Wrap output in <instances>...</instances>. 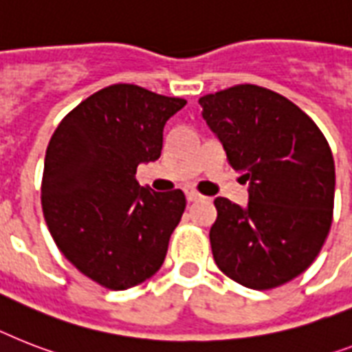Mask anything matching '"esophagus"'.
Listing matches in <instances>:
<instances>
[{"label": "esophagus", "mask_w": 352, "mask_h": 352, "mask_svg": "<svg viewBox=\"0 0 352 352\" xmlns=\"http://www.w3.org/2000/svg\"><path fill=\"white\" fill-rule=\"evenodd\" d=\"M186 197H188V201H190V202H197V201H201V199H202L201 193H197V191H193V190L186 191Z\"/></svg>", "instance_id": "34e87169"}]
</instances>
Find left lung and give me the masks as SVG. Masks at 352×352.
Returning <instances> with one entry per match:
<instances>
[{
	"mask_svg": "<svg viewBox=\"0 0 352 352\" xmlns=\"http://www.w3.org/2000/svg\"><path fill=\"white\" fill-rule=\"evenodd\" d=\"M199 102L231 168L250 186L245 206L215 199V264L251 289L278 287L313 264L331 230L329 144L307 113L267 88L236 85Z\"/></svg>",
	"mask_w": 352,
	"mask_h": 352,
	"instance_id": "left-lung-1",
	"label": "left lung"
}]
</instances>
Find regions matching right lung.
<instances>
[{
    "label": "right lung",
    "instance_id": "1",
    "mask_svg": "<svg viewBox=\"0 0 352 352\" xmlns=\"http://www.w3.org/2000/svg\"><path fill=\"white\" fill-rule=\"evenodd\" d=\"M184 104L111 85L77 104L48 142L41 182L48 231L65 258L102 287H133L164 262L186 197L142 188L135 173L161 157L164 124Z\"/></svg>",
    "mask_w": 352,
    "mask_h": 352
}]
</instances>
